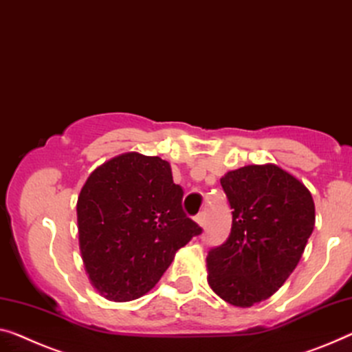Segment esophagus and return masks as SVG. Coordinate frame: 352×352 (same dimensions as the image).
<instances>
[{"label":"esophagus","mask_w":352,"mask_h":352,"mask_svg":"<svg viewBox=\"0 0 352 352\" xmlns=\"http://www.w3.org/2000/svg\"><path fill=\"white\" fill-rule=\"evenodd\" d=\"M194 219H196V223L199 224V226L206 228V224H207V214L206 213H199Z\"/></svg>","instance_id":"esophagus-1"}]
</instances>
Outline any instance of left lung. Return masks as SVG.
<instances>
[{
	"label": "left lung",
	"mask_w": 352,
	"mask_h": 352,
	"mask_svg": "<svg viewBox=\"0 0 352 352\" xmlns=\"http://www.w3.org/2000/svg\"><path fill=\"white\" fill-rule=\"evenodd\" d=\"M221 186L232 208L229 239L207 256V281L234 307L248 308L280 289L314 228L308 188L276 164L229 170Z\"/></svg>",
	"instance_id": "8db88e82"
}]
</instances>
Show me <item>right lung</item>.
I'll return each instance as SVG.
<instances>
[{"mask_svg":"<svg viewBox=\"0 0 352 352\" xmlns=\"http://www.w3.org/2000/svg\"><path fill=\"white\" fill-rule=\"evenodd\" d=\"M183 190L160 156L129 151L94 169L77 199L83 265L104 298L153 289L175 253L202 229L182 208Z\"/></svg>","mask_w":352,"mask_h":352,"instance_id":"right-lung-1","label":"right lung"}]
</instances>
